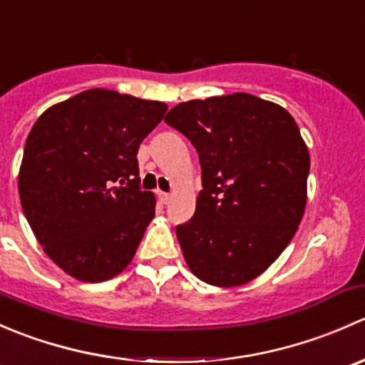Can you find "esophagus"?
I'll list each match as a JSON object with an SVG mask.
<instances>
[{
  "label": "esophagus",
  "instance_id": "esophagus-1",
  "mask_svg": "<svg viewBox=\"0 0 365 365\" xmlns=\"http://www.w3.org/2000/svg\"><path fill=\"white\" fill-rule=\"evenodd\" d=\"M157 196H159L160 203H164V205H168L169 201H171V194H168V192H162V190H159V192H157Z\"/></svg>",
  "mask_w": 365,
  "mask_h": 365
}]
</instances>
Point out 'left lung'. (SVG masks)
Returning <instances> with one entry per match:
<instances>
[{
	"label": "left lung",
	"instance_id": "8db88e82",
	"mask_svg": "<svg viewBox=\"0 0 365 365\" xmlns=\"http://www.w3.org/2000/svg\"><path fill=\"white\" fill-rule=\"evenodd\" d=\"M164 121L201 162L196 212L176 227L187 267L217 288L247 284L288 247L304 217L311 159L297 121L251 93L182 102Z\"/></svg>",
	"mask_w": 365,
	"mask_h": 365
}]
</instances>
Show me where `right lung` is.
Here are the masks:
<instances>
[{"label": "right lung", "mask_w": 365, "mask_h": 365, "mask_svg": "<svg viewBox=\"0 0 365 365\" xmlns=\"http://www.w3.org/2000/svg\"><path fill=\"white\" fill-rule=\"evenodd\" d=\"M165 111L164 102L93 88L51 106L29 130L21 205L43 252L70 277L109 281L134 257L155 217L153 192L138 189V150Z\"/></svg>", "instance_id": "1"}]
</instances>
